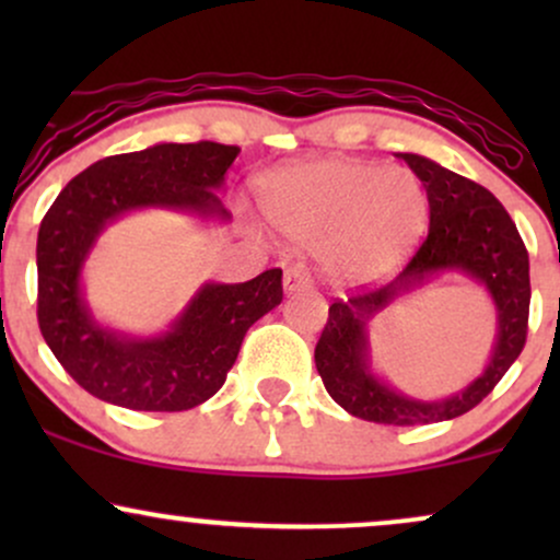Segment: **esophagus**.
I'll return each instance as SVG.
<instances>
[{
  "label": "esophagus",
  "mask_w": 560,
  "mask_h": 560,
  "mask_svg": "<svg viewBox=\"0 0 560 560\" xmlns=\"http://www.w3.org/2000/svg\"><path fill=\"white\" fill-rule=\"evenodd\" d=\"M313 284V279H311V271H307L305 266H289L287 271H284V289L289 294L292 292H300V289H307Z\"/></svg>",
  "instance_id": "esophagus-1"
}]
</instances>
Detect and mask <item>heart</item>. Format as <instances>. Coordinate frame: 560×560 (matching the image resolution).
I'll use <instances>...</instances> for the list:
<instances>
[{
    "instance_id": "1",
    "label": "heart",
    "mask_w": 560,
    "mask_h": 560,
    "mask_svg": "<svg viewBox=\"0 0 560 560\" xmlns=\"http://www.w3.org/2000/svg\"><path fill=\"white\" fill-rule=\"evenodd\" d=\"M262 208L289 240L324 242L334 276L363 284L408 258L427 229L429 199L405 165L324 158L271 173Z\"/></svg>"
}]
</instances>
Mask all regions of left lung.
Segmentation results:
<instances>
[{"mask_svg":"<svg viewBox=\"0 0 560 560\" xmlns=\"http://www.w3.org/2000/svg\"><path fill=\"white\" fill-rule=\"evenodd\" d=\"M400 158L427 189L429 234L387 287L331 302L329 320L316 345V369L334 402L355 419L416 427L458 419L490 395L526 345L532 289L529 253L516 223L492 191L429 158L410 152ZM445 270L471 275L491 292L499 311V342L488 369L466 390L445 401H416L370 374L364 326L392 299Z\"/></svg>","mask_w":560,"mask_h":560,"instance_id":"1","label":"left lung"}]
</instances>
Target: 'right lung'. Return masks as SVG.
Returning a JSON list of instances; mask_svg holds the SVG:
<instances>
[{
  "mask_svg": "<svg viewBox=\"0 0 560 560\" xmlns=\"http://www.w3.org/2000/svg\"><path fill=\"white\" fill-rule=\"evenodd\" d=\"M240 147L218 141L155 144L89 165L57 195L36 242L38 329L89 395L131 410H189L226 382L244 334L284 298L281 268L244 284H205L160 337L100 326L83 300L81 271L96 236L141 208L229 221L215 195Z\"/></svg>",
  "mask_w": 560,
  "mask_h": 560,
  "instance_id": "1",
  "label": "right lung"
}]
</instances>
